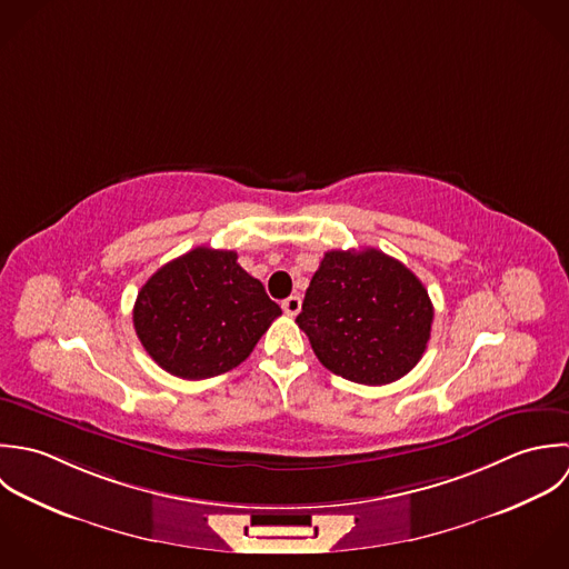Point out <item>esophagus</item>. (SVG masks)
<instances>
[{
    "label": "esophagus",
    "mask_w": 569,
    "mask_h": 569,
    "mask_svg": "<svg viewBox=\"0 0 569 569\" xmlns=\"http://www.w3.org/2000/svg\"><path fill=\"white\" fill-rule=\"evenodd\" d=\"M300 309H302V300H300V296H289L284 302H282V311L287 313V316H298L300 313Z\"/></svg>",
    "instance_id": "esophagus-1"
}]
</instances>
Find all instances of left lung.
<instances>
[{
  "mask_svg": "<svg viewBox=\"0 0 569 569\" xmlns=\"http://www.w3.org/2000/svg\"><path fill=\"white\" fill-rule=\"evenodd\" d=\"M432 316L426 287L399 260L336 249L313 273L296 322L331 373L381 386L421 360Z\"/></svg>",
  "mask_w": 569,
  "mask_h": 569,
  "instance_id": "1",
  "label": "left lung"
}]
</instances>
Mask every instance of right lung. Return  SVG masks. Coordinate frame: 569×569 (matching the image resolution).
Listing matches in <instances>:
<instances>
[{
	"label": "right lung",
	"instance_id": "add662e5",
	"mask_svg": "<svg viewBox=\"0 0 569 569\" xmlns=\"http://www.w3.org/2000/svg\"><path fill=\"white\" fill-rule=\"evenodd\" d=\"M280 307L236 251L196 247L139 291L134 329L150 358L183 379L216 378L249 358Z\"/></svg>",
	"mask_w": 569,
	"mask_h": 569
}]
</instances>
